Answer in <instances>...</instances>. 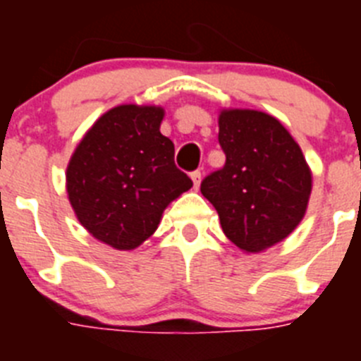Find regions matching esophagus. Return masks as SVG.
<instances>
[{
    "label": "esophagus",
    "mask_w": 361,
    "mask_h": 361,
    "mask_svg": "<svg viewBox=\"0 0 361 361\" xmlns=\"http://www.w3.org/2000/svg\"><path fill=\"white\" fill-rule=\"evenodd\" d=\"M200 178H202V173H200V171H193V173H191V180H193V188H195V190H199Z\"/></svg>",
    "instance_id": "esophagus-1"
}]
</instances>
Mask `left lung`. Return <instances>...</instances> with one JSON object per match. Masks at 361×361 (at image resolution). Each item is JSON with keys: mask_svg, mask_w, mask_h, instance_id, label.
Instances as JSON below:
<instances>
[{"mask_svg": "<svg viewBox=\"0 0 361 361\" xmlns=\"http://www.w3.org/2000/svg\"><path fill=\"white\" fill-rule=\"evenodd\" d=\"M222 170L200 184L226 237L244 253H262L288 238L307 212L312 173L276 117L250 108L219 111Z\"/></svg>", "mask_w": 361, "mask_h": 361, "instance_id": "left-lung-1", "label": "left lung"}]
</instances>
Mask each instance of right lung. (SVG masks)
I'll return each mask as SVG.
<instances>
[{"instance_id":"add662e5","label":"right lung","mask_w":361,"mask_h":361,"mask_svg":"<svg viewBox=\"0 0 361 361\" xmlns=\"http://www.w3.org/2000/svg\"><path fill=\"white\" fill-rule=\"evenodd\" d=\"M164 108L119 104L99 117L66 166V193L82 228L114 250H135L164 209L193 186L161 133Z\"/></svg>"}]
</instances>
